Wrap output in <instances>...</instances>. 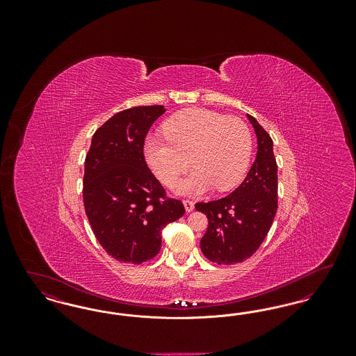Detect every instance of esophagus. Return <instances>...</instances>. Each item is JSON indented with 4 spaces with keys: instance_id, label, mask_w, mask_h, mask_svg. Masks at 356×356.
I'll return each instance as SVG.
<instances>
[{
    "instance_id": "esophagus-1",
    "label": "esophagus",
    "mask_w": 356,
    "mask_h": 356,
    "mask_svg": "<svg viewBox=\"0 0 356 356\" xmlns=\"http://www.w3.org/2000/svg\"><path fill=\"white\" fill-rule=\"evenodd\" d=\"M183 204H184V207H186V212H192V211H193V208H195V203H193V202H191V200H183Z\"/></svg>"
}]
</instances>
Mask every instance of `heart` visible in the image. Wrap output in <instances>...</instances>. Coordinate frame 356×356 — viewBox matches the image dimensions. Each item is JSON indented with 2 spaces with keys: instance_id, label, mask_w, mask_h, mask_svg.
Returning <instances> with one entry per match:
<instances>
[{
  "instance_id": "obj_1",
  "label": "heart",
  "mask_w": 356,
  "mask_h": 356,
  "mask_svg": "<svg viewBox=\"0 0 356 356\" xmlns=\"http://www.w3.org/2000/svg\"><path fill=\"white\" fill-rule=\"evenodd\" d=\"M163 134V140L145 141L144 156L156 177L167 186L176 184L190 159L195 170L177 186L180 193L200 195L212 186L218 192L229 191L248 170L252 136L241 120L192 108L167 120Z\"/></svg>"
}]
</instances>
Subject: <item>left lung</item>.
<instances>
[{"mask_svg": "<svg viewBox=\"0 0 356 356\" xmlns=\"http://www.w3.org/2000/svg\"><path fill=\"white\" fill-rule=\"evenodd\" d=\"M247 118L257 137L256 159L247 177L228 196L195 205L208 219L200 240L204 256L222 266L251 257L267 236L277 211V165L271 136L251 115Z\"/></svg>", "mask_w": 356, "mask_h": 356, "instance_id": "1", "label": "left lung"}]
</instances>
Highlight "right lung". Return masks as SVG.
Returning a JSON list of instances; mask_svg holds the SVG:
<instances>
[{"label":"right lung","instance_id":"1","mask_svg":"<svg viewBox=\"0 0 356 356\" xmlns=\"http://www.w3.org/2000/svg\"><path fill=\"white\" fill-rule=\"evenodd\" d=\"M164 112L163 105L121 111L95 132L85 157V213L102 248L121 263L151 260L163 228L186 212L144 157L145 136Z\"/></svg>","mask_w":356,"mask_h":356}]
</instances>
